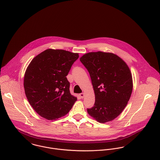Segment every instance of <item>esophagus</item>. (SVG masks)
<instances>
[{
  "mask_svg": "<svg viewBox=\"0 0 160 160\" xmlns=\"http://www.w3.org/2000/svg\"><path fill=\"white\" fill-rule=\"evenodd\" d=\"M79 96L81 97V98H83L84 97V93H81L79 94Z\"/></svg>",
  "mask_w": 160,
  "mask_h": 160,
  "instance_id": "esophagus-1",
  "label": "esophagus"
}]
</instances>
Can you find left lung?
<instances>
[{"label": "left lung", "instance_id": "8db88e82", "mask_svg": "<svg viewBox=\"0 0 160 160\" xmlns=\"http://www.w3.org/2000/svg\"><path fill=\"white\" fill-rule=\"evenodd\" d=\"M80 61L89 72L95 93V104L88 109V114L100 123L113 121L126 107L132 92L130 69L110 52L87 53Z\"/></svg>", "mask_w": 160, "mask_h": 160}]
</instances>
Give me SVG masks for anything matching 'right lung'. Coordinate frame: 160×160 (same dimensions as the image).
<instances>
[{
  "instance_id": "right-lung-1",
  "label": "right lung",
  "mask_w": 160,
  "mask_h": 160,
  "mask_svg": "<svg viewBox=\"0 0 160 160\" xmlns=\"http://www.w3.org/2000/svg\"><path fill=\"white\" fill-rule=\"evenodd\" d=\"M78 53L48 48L36 56L26 69L24 88L27 99L36 112L48 120L64 116L77 97L69 91L67 76Z\"/></svg>"
}]
</instances>
